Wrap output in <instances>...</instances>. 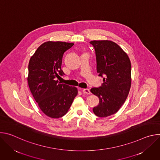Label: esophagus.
Instances as JSON below:
<instances>
[{
	"label": "esophagus",
	"mask_w": 160,
	"mask_h": 160,
	"mask_svg": "<svg viewBox=\"0 0 160 160\" xmlns=\"http://www.w3.org/2000/svg\"><path fill=\"white\" fill-rule=\"evenodd\" d=\"M82 92L85 94H87V95L90 94V90L88 88H84V89H83L82 90Z\"/></svg>",
	"instance_id": "obj_1"
}]
</instances>
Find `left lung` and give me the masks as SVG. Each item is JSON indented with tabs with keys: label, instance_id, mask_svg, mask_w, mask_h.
<instances>
[{
	"label": "left lung",
	"instance_id": "left-lung-1",
	"mask_svg": "<svg viewBox=\"0 0 160 160\" xmlns=\"http://www.w3.org/2000/svg\"><path fill=\"white\" fill-rule=\"evenodd\" d=\"M90 43L96 52L97 72L104 82L99 87L90 89L99 98V103L93 111L99 117H107L119 110L128 95L131 63L128 55L115 42L93 40Z\"/></svg>",
	"mask_w": 160,
	"mask_h": 160
}]
</instances>
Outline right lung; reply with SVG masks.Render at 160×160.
<instances>
[{"label":"right lung","mask_w":160,"mask_h":160,"mask_svg":"<svg viewBox=\"0 0 160 160\" xmlns=\"http://www.w3.org/2000/svg\"><path fill=\"white\" fill-rule=\"evenodd\" d=\"M73 43L49 41L42 43L30 59L28 83L42 111L52 118L66 115L78 94L75 87L61 83L56 78L61 70L64 53Z\"/></svg>","instance_id":"1"}]
</instances>
